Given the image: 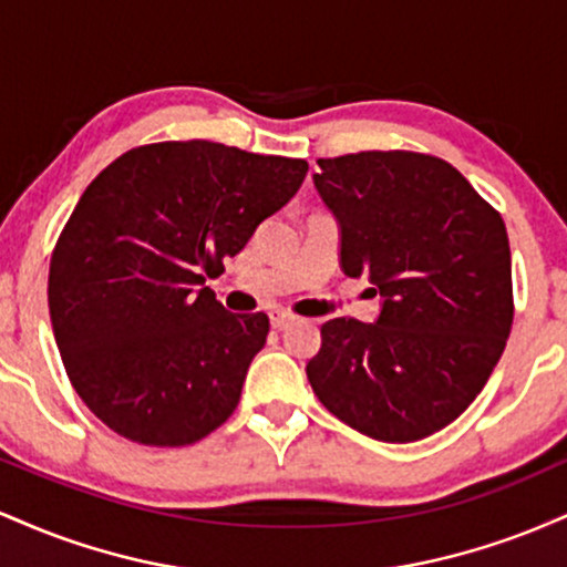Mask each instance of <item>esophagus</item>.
<instances>
[{
	"instance_id": "obj_1",
	"label": "esophagus",
	"mask_w": 567,
	"mask_h": 567,
	"mask_svg": "<svg viewBox=\"0 0 567 567\" xmlns=\"http://www.w3.org/2000/svg\"><path fill=\"white\" fill-rule=\"evenodd\" d=\"M269 320L277 330H282V328H288V324L296 322V315H290V311H285V309H271Z\"/></svg>"
}]
</instances>
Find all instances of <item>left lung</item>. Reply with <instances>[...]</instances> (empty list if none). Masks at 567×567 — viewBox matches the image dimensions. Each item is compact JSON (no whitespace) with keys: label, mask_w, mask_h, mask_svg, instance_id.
I'll use <instances>...</instances> for the list:
<instances>
[{"label":"left lung","mask_w":567,"mask_h":567,"mask_svg":"<svg viewBox=\"0 0 567 567\" xmlns=\"http://www.w3.org/2000/svg\"><path fill=\"white\" fill-rule=\"evenodd\" d=\"M341 269L381 296L375 322L336 317L306 365L336 419L381 442L445 429L483 392L512 330L506 226L445 159L360 152L317 159Z\"/></svg>","instance_id":"1"}]
</instances>
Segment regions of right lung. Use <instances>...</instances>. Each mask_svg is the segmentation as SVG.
<instances>
[{
	"instance_id": "add662e5",
	"label": "right lung",
	"mask_w": 567,
	"mask_h": 567,
	"mask_svg": "<svg viewBox=\"0 0 567 567\" xmlns=\"http://www.w3.org/2000/svg\"><path fill=\"white\" fill-rule=\"evenodd\" d=\"M306 159L213 141L130 148L84 188L50 258L48 303L76 394L122 437L192 445L237 408L269 317L205 288L288 205Z\"/></svg>"
}]
</instances>
